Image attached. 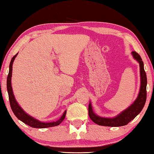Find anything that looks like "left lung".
I'll use <instances>...</instances> for the list:
<instances>
[{
  "mask_svg": "<svg viewBox=\"0 0 154 154\" xmlns=\"http://www.w3.org/2000/svg\"><path fill=\"white\" fill-rule=\"evenodd\" d=\"M134 58L139 62L140 67V77H141V86L139 95L137 99L131 106L124 110L123 112L114 118H103L97 116L93 112L91 103L88 105V115L91 119L95 123L100 125L105 126L119 127L127 125L132 120H133L139 114L144 107L146 100V84L147 79L146 75L144 71V63L142 60V58L136 51H132Z\"/></svg>",
  "mask_w": 154,
  "mask_h": 154,
  "instance_id": "left-lung-1",
  "label": "left lung"
}]
</instances>
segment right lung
Instances as JSON below:
<instances>
[{"label":"right lung","mask_w":154,"mask_h":154,"mask_svg":"<svg viewBox=\"0 0 154 154\" xmlns=\"http://www.w3.org/2000/svg\"><path fill=\"white\" fill-rule=\"evenodd\" d=\"M17 54H17L16 55L13 56L11 61H10L9 67V73H8L7 79V89L8 92V96H9L10 107H11L13 113L14 114V115L16 116V117L18 119L21 121L22 122L32 128H45L53 127L58 125L60 123H62V121L64 120L65 117H66V111L64 112L63 116L60 117V119H58V121L50 123H43L41 122V121H39L38 120L35 119L34 118L31 117V116H29V114L25 113V112H23V110L21 109L20 106L18 105V103H17L16 100L14 98V94H13L12 92V88L11 86V77L12 72V63L13 62H14V58Z\"/></svg>","instance_id":"right-lung-1"}]
</instances>
